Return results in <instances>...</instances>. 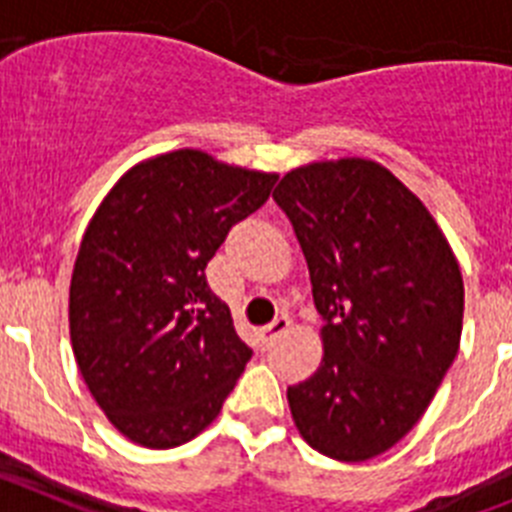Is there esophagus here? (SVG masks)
Segmentation results:
<instances>
[{"label":"esophagus","instance_id":"esophagus-1","mask_svg":"<svg viewBox=\"0 0 512 512\" xmlns=\"http://www.w3.org/2000/svg\"><path fill=\"white\" fill-rule=\"evenodd\" d=\"M288 327H291V319L278 317L273 324H268V327H260V330H257V340H260L262 348H270V345H273V342L283 335V332H288Z\"/></svg>","mask_w":512,"mask_h":512}]
</instances>
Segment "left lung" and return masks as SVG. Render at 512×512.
<instances>
[{
    "mask_svg": "<svg viewBox=\"0 0 512 512\" xmlns=\"http://www.w3.org/2000/svg\"><path fill=\"white\" fill-rule=\"evenodd\" d=\"M273 198L324 317L322 363L288 386L293 422L335 461L381 456L425 415L459 353V260L425 203L373 159L301 164Z\"/></svg>",
    "mask_w": 512,
    "mask_h": 512,
    "instance_id": "1",
    "label": "left lung"
}]
</instances>
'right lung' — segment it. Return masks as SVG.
Here are the masks:
<instances>
[{"label":"right lung","instance_id":"right-lung-1","mask_svg":"<svg viewBox=\"0 0 512 512\" xmlns=\"http://www.w3.org/2000/svg\"><path fill=\"white\" fill-rule=\"evenodd\" d=\"M278 175L177 149L133 164L84 229L69 335L84 384L115 430L175 448L216 420L252 350L206 283L237 221Z\"/></svg>","mask_w":512,"mask_h":512}]
</instances>
